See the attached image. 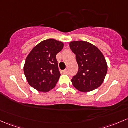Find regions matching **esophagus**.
Returning a JSON list of instances; mask_svg holds the SVG:
<instances>
[{
	"instance_id": "obj_1",
	"label": "esophagus",
	"mask_w": 128,
	"mask_h": 128,
	"mask_svg": "<svg viewBox=\"0 0 128 128\" xmlns=\"http://www.w3.org/2000/svg\"><path fill=\"white\" fill-rule=\"evenodd\" d=\"M63 73H64V74H67V73H68V69H67V68H66V70H63Z\"/></svg>"
}]
</instances>
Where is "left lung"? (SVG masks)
Returning <instances> with one entry per match:
<instances>
[{
	"mask_svg": "<svg viewBox=\"0 0 128 128\" xmlns=\"http://www.w3.org/2000/svg\"><path fill=\"white\" fill-rule=\"evenodd\" d=\"M72 51L76 54L79 67L72 82L77 90L88 92L97 89L103 84L108 72V64L100 49L84 40L70 42Z\"/></svg>",
	"mask_w": 128,
	"mask_h": 128,
	"instance_id": "left-lung-1",
	"label": "left lung"
}]
</instances>
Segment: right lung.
Segmentation results:
<instances>
[{
  "mask_svg": "<svg viewBox=\"0 0 128 128\" xmlns=\"http://www.w3.org/2000/svg\"><path fill=\"white\" fill-rule=\"evenodd\" d=\"M63 47L62 42L48 39L36 45L28 54L24 72L32 88L47 92L55 87L61 76L56 56Z\"/></svg>",
  "mask_w": 128,
  "mask_h": 128,
  "instance_id": "right-lung-1",
  "label": "right lung"
}]
</instances>
